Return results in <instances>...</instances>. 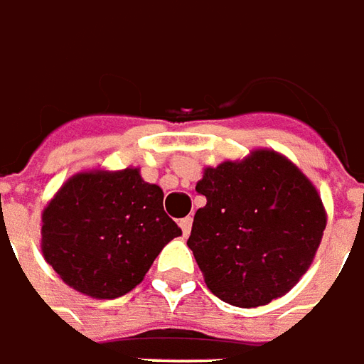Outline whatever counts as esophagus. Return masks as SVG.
Listing matches in <instances>:
<instances>
[{"label":"esophagus","mask_w":364,"mask_h":364,"mask_svg":"<svg viewBox=\"0 0 364 364\" xmlns=\"http://www.w3.org/2000/svg\"><path fill=\"white\" fill-rule=\"evenodd\" d=\"M180 228H182V233H184V237L190 235V231H192V218L188 215V218L180 219Z\"/></svg>","instance_id":"34e87169"}]
</instances>
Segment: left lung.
Here are the masks:
<instances>
[{
	"instance_id": "8db88e82",
	"label": "left lung",
	"mask_w": 364,
	"mask_h": 364,
	"mask_svg": "<svg viewBox=\"0 0 364 364\" xmlns=\"http://www.w3.org/2000/svg\"><path fill=\"white\" fill-rule=\"evenodd\" d=\"M188 247L219 300L267 306L292 290L323 237L327 213L311 180L284 154L255 149L203 168Z\"/></svg>"
}]
</instances>
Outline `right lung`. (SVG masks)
I'll return each instance as SVG.
<instances>
[{
    "instance_id": "1",
    "label": "right lung",
    "mask_w": 364,
    "mask_h": 364,
    "mask_svg": "<svg viewBox=\"0 0 364 364\" xmlns=\"http://www.w3.org/2000/svg\"><path fill=\"white\" fill-rule=\"evenodd\" d=\"M161 186L139 168L82 170L43 210V257L76 292L113 300L131 292L182 229L162 208Z\"/></svg>"
}]
</instances>
